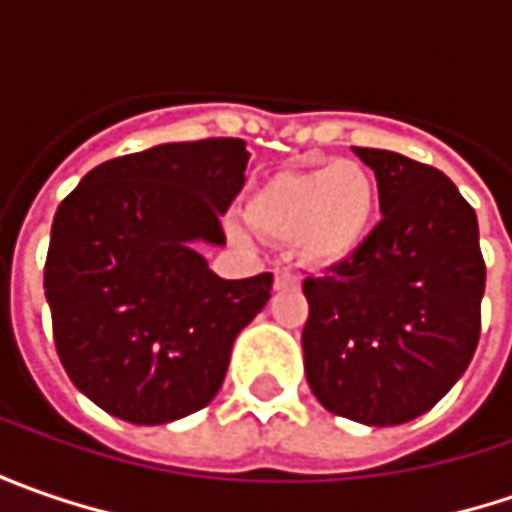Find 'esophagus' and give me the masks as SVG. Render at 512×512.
Segmentation results:
<instances>
[{"label": "esophagus", "instance_id": "esophagus-1", "mask_svg": "<svg viewBox=\"0 0 512 512\" xmlns=\"http://www.w3.org/2000/svg\"><path fill=\"white\" fill-rule=\"evenodd\" d=\"M273 287H276V290L299 287V276H296L290 267H279V270H276V276H273Z\"/></svg>", "mask_w": 512, "mask_h": 512}]
</instances>
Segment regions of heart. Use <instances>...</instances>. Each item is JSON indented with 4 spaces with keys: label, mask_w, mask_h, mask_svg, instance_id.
Listing matches in <instances>:
<instances>
[{
    "label": "heart",
    "mask_w": 512,
    "mask_h": 512,
    "mask_svg": "<svg viewBox=\"0 0 512 512\" xmlns=\"http://www.w3.org/2000/svg\"><path fill=\"white\" fill-rule=\"evenodd\" d=\"M376 207L367 168L339 159L313 170L270 176L247 199V222L276 242H293L310 265H336L356 253Z\"/></svg>",
    "instance_id": "1"
}]
</instances>
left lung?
<instances>
[{"instance_id": "left-lung-1", "label": "left lung", "mask_w": 512, "mask_h": 512, "mask_svg": "<svg viewBox=\"0 0 512 512\" xmlns=\"http://www.w3.org/2000/svg\"><path fill=\"white\" fill-rule=\"evenodd\" d=\"M379 182L382 222L327 276H307L305 376L330 413L404 424L459 382L482 333L476 210L442 170L353 148Z\"/></svg>"}]
</instances>
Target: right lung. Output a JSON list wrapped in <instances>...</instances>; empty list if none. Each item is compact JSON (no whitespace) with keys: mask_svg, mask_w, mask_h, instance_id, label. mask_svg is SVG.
Here are the masks:
<instances>
[{"mask_svg":"<svg viewBox=\"0 0 512 512\" xmlns=\"http://www.w3.org/2000/svg\"><path fill=\"white\" fill-rule=\"evenodd\" d=\"M242 139L170 142L102 162L50 227L45 296L62 367L130 424L202 410L273 273L219 279L196 242L225 245L222 213L245 185Z\"/></svg>","mask_w":512,"mask_h":512,"instance_id":"right-lung-1","label":"right lung"}]
</instances>
